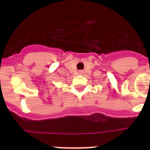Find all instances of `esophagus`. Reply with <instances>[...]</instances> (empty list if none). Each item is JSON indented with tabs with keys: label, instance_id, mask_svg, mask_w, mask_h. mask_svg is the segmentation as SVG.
I'll use <instances>...</instances> for the list:
<instances>
[{
	"label": "esophagus",
	"instance_id": "obj_1",
	"mask_svg": "<svg viewBox=\"0 0 150 150\" xmlns=\"http://www.w3.org/2000/svg\"><path fill=\"white\" fill-rule=\"evenodd\" d=\"M78 74H83V71H79Z\"/></svg>",
	"mask_w": 150,
	"mask_h": 150
}]
</instances>
